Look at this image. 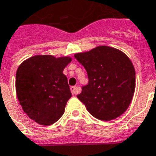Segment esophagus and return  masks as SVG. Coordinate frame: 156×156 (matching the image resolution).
Masks as SVG:
<instances>
[{"mask_svg": "<svg viewBox=\"0 0 156 156\" xmlns=\"http://www.w3.org/2000/svg\"><path fill=\"white\" fill-rule=\"evenodd\" d=\"M70 90L72 93H73V95H76L78 92V87H76V86H72L70 87Z\"/></svg>", "mask_w": 156, "mask_h": 156, "instance_id": "34e87169", "label": "esophagus"}]
</instances>
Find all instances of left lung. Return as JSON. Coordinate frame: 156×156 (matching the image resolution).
<instances>
[{"instance_id": "1", "label": "left lung", "mask_w": 156, "mask_h": 156, "mask_svg": "<svg viewBox=\"0 0 156 156\" xmlns=\"http://www.w3.org/2000/svg\"><path fill=\"white\" fill-rule=\"evenodd\" d=\"M74 56L87 71L88 83L77 98L90 114L108 121L125 112L136 87V72L127 55L104 45Z\"/></svg>"}]
</instances>
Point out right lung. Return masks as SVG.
Returning <instances> with one entry per match:
<instances>
[{
	"label": "right lung",
	"mask_w": 156,
	"mask_h": 156,
	"mask_svg": "<svg viewBox=\"0 0 156 156\" xmlns=\"http://www.w3.org/2000/svg\"><path fill=\"white\" fill-rule=\"evenodd\" d=\"M72 61L69 56L56 58L37 55L18 67L16 92L28 116L41 125L56 123L72 97L64 68Z\"/></svg>",
	"instance_id": "1"
}]
</instances>
